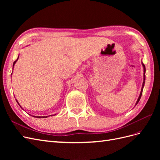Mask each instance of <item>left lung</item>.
I'll return each mask as SVG.
<instances>
[{"label":"left lung","instance_id":"1","mask_svg":"<svg viewBox=\"0 0 160 160\" xmlns=\"http://www.w3.org/2000/svg\"><path fill=\"white\" fill-rule=\"evenodd\" d=\"M142 65L143 66V71H144V73H143V85H142V91H141V93H140V95H139V98L137 101L136 102V105L138 103L139 101L140 100V99H141V97H142V92H143V86H144V83H145V79H146V75H145V72H146V67H145L144 64L142 62Z\"/></svg>","mask_w":160,"mask_h":160}]
</instances>
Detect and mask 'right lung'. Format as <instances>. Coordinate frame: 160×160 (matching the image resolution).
Listing matches in <instances>:
<instances>
[{"label":"right lung","instance_id":"right-lung-1","mask_svg":"<svg viewBox=\"0 0 160 160\" xmlns=\"http://www.w3.org/2000/svg\"><path fill=\"white\" fill-rule=\"evenodd\" d=\"M18 58H17V59L14 62V63H13V67H14V65L15 64V62H17V61L18 60ZM17 102L18 103V101H17ZM18 104L19 105V103H18ZM20 107H21V106H20ZM33 117H35V118H47L48 116H45V117H44V116H42V117H41V116H39V117H38V116H33Z\"/></svg>","mask_w":160,"mask_h":160}]
</instances>
